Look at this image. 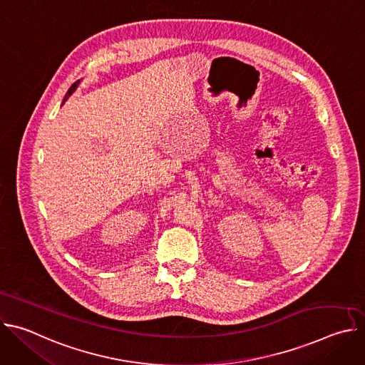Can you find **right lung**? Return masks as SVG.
Instances as JSON below:
<instances>
[{
	"label": "right lung",
	"mask_w": 365,
	"mask_h": 365,
	"mask_svg": "<svg viewBox=\"0 0 365 365\" xmlns=\"http://www.w3.org/2000/svg\"><path fill=\"white\" fill-rule=\"evenodd\" d=\"M79 82H81V81H76V82H75V83H73V85H72V86L68 89V92H66V95H65L63 101H66V99L71 96V93H72V92L76 89V86H78V83H79Z\"/></svg>",
	"instance_id": "1"
}]
</instances>
